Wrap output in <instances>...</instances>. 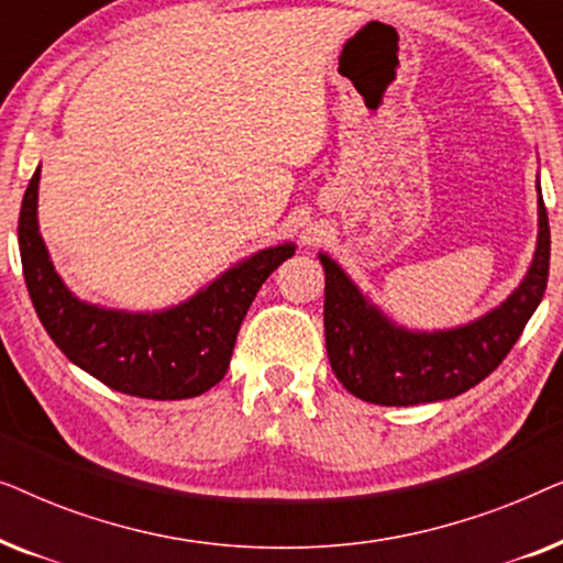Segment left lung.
<instances>
[{
	"mask_svg": "<svg viewBox=\"0 0 563 563\" xmlns=\"http://www.w3.org/2000/svg\"><path fill=\"white\" fill-rule=\"evenodd\" d=\"M549 261V212L538 197V249L520 287L468 325L420 333L395 325L333 258L320 253L325 268V349L338 382L353 397L387 407L438 402L476 387L503 364L541 305Z\"/></svg>",
	"mask_w": 563,
	"mask_h": 563,
	"instance_id": "1",
	"label": "left lung"
}]
</instances>
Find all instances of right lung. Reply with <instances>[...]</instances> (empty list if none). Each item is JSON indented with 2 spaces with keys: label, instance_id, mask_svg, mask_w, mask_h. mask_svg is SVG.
I'll use <instances>...</instances> for the list:
<instances>
[{
  "label": "right lung",
  "instance_id": "add662e5",
  "mask_svg": "<svg viewBox=\"0 0 563 563\" xmlns=\"http://www.w3.org/2000/svg\"><path fill=\"white\" fill-rule=\"evenodd\" d=\"M37 181L41 166L20 207L22 274L37 318L66 358L110 389L143 399H187L214 387L261 284L295 256V245L253 253L172 310H107L74 297L53 268L37 233Z\"/></svg>",
  "mask_w": 563,
  "mask_h": 563
}]
</instances>
